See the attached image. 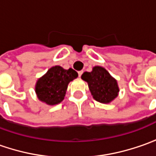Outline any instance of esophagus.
<instances>
[{
    "instance_id": "esophagus-1",
    "label": "esophagus",
    "mask_w": 156,
    "mask_h": 156,
    "mask_svg": "<svg viewBox=\"0 0 156 156\" xmlns=\"http://www.w3.org/2000/svg\"><path fill=\"white\" fill-rule=\"evenodd\" d=\"M83 74V70H80V71H78V76L79 77H81V75Z\"/></svg>"
}]
</instances>
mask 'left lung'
I'll return each mask as SVG.
<instances>
[{
  "mask_svg": "<svg viewBox=\"0 0 156 156\" xmlns=\"http://www.w3.org/2000/svg\"><path fill=\"white\" fill-rule=\"evenodd\" d=\"M81 78L87 83L93 98L101 103L108 104L118 96L116 79L101 66H94L92 71L84 72Z\"/></svg>",
  "mask_w": 156,
  "mask_h": 156,
  "instance_id": "8db88e82",
  "label": "left lung"
}]
</instances>
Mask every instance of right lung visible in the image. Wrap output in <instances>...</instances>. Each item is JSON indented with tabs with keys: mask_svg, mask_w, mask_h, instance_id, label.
<instances>
[{
	"mask_svg": "<svg viewBox=\"0 0 156 156\" xmlns=\"http://www.w3.org/2000/svg\"><path fill=\"white\" fill-rule=\"evenodd\" d=\"M78 77V72L71 68L65 69L59 65L51 67L35 84L37 98L47 105L59 104L65 97L69 82Z\"/></svg>",
	"mask_w": 156,
	"mask_h": 156,
	"instance_id": "obj_1",
	"label": "right lung"
}]
</instances>
